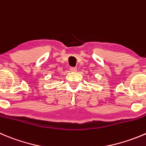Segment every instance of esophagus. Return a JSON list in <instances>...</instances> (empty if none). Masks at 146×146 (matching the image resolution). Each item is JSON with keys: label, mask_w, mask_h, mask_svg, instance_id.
I'll return each mask as SVG.
<instances>
[{"label": "esophagus", "mask_w": 146, "mask_h": 146, "mask_svg": "<svg viewBox=\"0 0 146 146\" xmlns=\"http://www.w3.org/2000/svg\"><path fill=\"white\" fill-rule=\"evenodd\" d=\"M70 70L71 72H76V71H77V68H76V67H71L70 68Z\"/></svg>", "instance_id": "34e87169"}]
</instances>
